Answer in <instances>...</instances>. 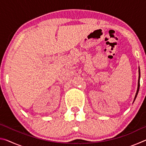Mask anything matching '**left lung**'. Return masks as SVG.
<instances>
[{
  "instance_id": "obj_1",
  "label": "left lung",
  "mask_w": 146,
  "mask_h": 146,
  "mask_svg": "<svg viewBox=\"0 0 146 146\" xmlns=\"http://www.w3.org/2000/svg\"><path fill=\"white\" fill-rule=\"evenodd\" d=\"M138 73H139V76H138V88H137V93H136V95H135V99L134 101L135 100L136 98H137V96L138 95V91H139V88H140V68H138Z\"/></svg>"
}]
</instances>
